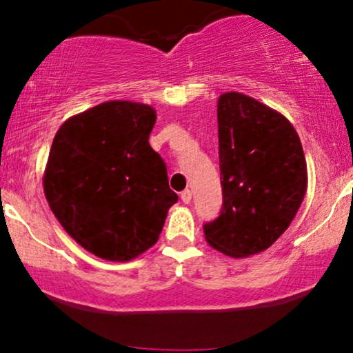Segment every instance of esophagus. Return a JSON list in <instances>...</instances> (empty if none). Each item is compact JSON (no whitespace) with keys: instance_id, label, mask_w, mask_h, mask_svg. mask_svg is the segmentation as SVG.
<instances>
[{"instance_id":"1","label":"esophagus","mask_w":353,"mask_h":353,"mask_svg":"<svg viewBox=\"0 0 353 353\" xmlns=\"http://www.w3.org/2000/svg\"><path fill=\"white\" fill-rule=\"evenodd\" d=\"M181 199H182V202H184V204H189V202L192 201V192H190L189 189L182 190V192H181Z\"/></svg>"}]
</instances>
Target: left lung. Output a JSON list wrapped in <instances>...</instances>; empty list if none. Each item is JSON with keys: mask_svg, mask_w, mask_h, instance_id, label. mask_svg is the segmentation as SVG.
Instances as JSON below:
<instances>
[{"mask_svg": "<svg viewBox=\"0 0 353 353\" xmlns=\"http://www.w3.org/2000/svg\"><path fill=\"white\" fill-rule=\"evenodd\" d=\"M217 123L224 204L204 236L229 257H250L294 221L307 190L305 156L290 121L242 92L219 96Z\"/></svg>", "mask_w": 353, "mask_h": 353, "instance_id": "8db88e82", "label": "left lung"}]
</instances>
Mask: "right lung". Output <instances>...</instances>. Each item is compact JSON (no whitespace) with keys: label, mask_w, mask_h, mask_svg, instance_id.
Returning <instances> with one entry per match:
<instances>
[{"label":"right lung","mask_w":353,"mask_h":353,"mask_svg":"<svg viewBox=\"0 0 353 353\" xmlns=\"http://www.w3.org/2000/svg\"><path fill=\"white\" fill-rule=\"evenodd\" d=\"M149 104L106 101L61 124L43 176L48 204L88 252L128 262L156 244L177 202L149 145Z\"/></svg>","instance_id":"1"}]
</instances>
